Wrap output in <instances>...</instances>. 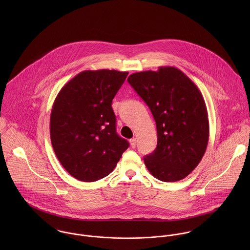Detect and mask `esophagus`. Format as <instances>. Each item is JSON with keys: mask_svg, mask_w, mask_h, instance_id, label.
<instances>
[{"mask_svg": "<svg viewBox=\"0 0 250 250\" xmlns=\"http://www.w3.org/2000/svg\"><path fill=\"white\" fill-rule=\"evenodd\" d=\"M130 143H131V146H132V148H135V147L137 146V140L134 138V139L130 140Z\"/></svg>", "mask_w": 250, "mask_h": 250, "instance_id": "1", "label": "esophagus"}]
</instances>
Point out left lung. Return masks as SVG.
Segmentation results:
<instances>
[{"mask_svg":"<svg viewBox=\"0 0 250 250\" xmlns=\"http://www.w3.org/2000/svg\"><path fill=\"white\" fill-rule=\"evenodd\" d=\"M128 82L156 121L158 143L143 159L147 169L163 182L186 178L202 160L209 141L208 111L200 90L173 66L133 73Z\"/></svg>","mask_w":250,"mask_h":250,"instance_id":"1","label":"left lung"}]
</instances>
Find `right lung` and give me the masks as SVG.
Wrapping results in <instances>:
<instances>
[{
  "label": "right lung",
  "mask_w": 250,
  "mask_h": 250,
  "mask_svg": "<svg viewBox=\"0 0 250 250\" xmlns=\"http://www.w3.org/2000/svg\"><path fill=\"white\" fill-rule=\"evenodd\" d=\"M128 72H81L63 85L53 104L50 136L65 170L83 182L108 175L129 143L116 133L111 102Z\"/></svg>",
  "instance_id": "right-lung-1"
}]
</instances>
